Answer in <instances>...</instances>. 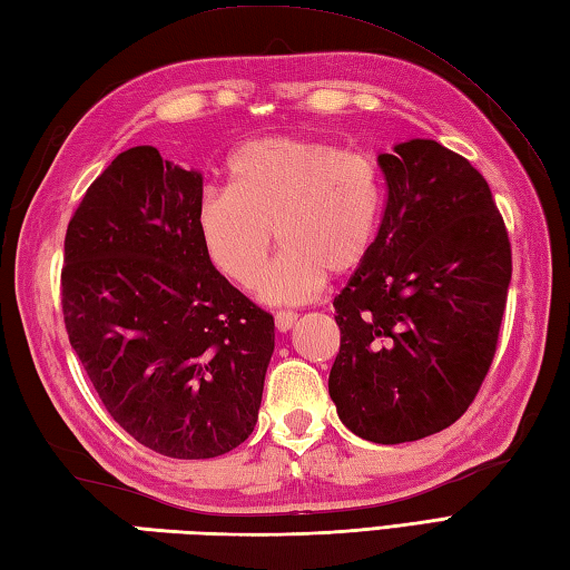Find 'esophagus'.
<instances>
[{
  "label": "esophagus",
  "instance_id": "esophagus-1",
  "mask_svg": "<svg viewBox=\"0 0 570 570\" xmlns=\"http://www.w3.org/2000/svg\"><path fill=\"white\" fill-rule=\"evenodd\" d=\"M296 321H298V316H296L294 311H276V316H274V323H276L278 333H286V331H292Z\"/></svg>",
  "mask_w": 570,
  "mask_h": 570
}]
</instances>
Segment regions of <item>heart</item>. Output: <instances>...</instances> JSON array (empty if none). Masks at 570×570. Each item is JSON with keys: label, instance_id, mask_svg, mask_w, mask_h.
Listing matches in <instances>:
<instances>
[{"label": "heart", "instance_id": "1", "mask_svg": "<svg viewBox=\"0 0 570 570\" xmlns=\"http://www.w3.org/2000/svg\"><path fill=\"white\" fill-rule=\"evenodd\" d=\"M227 190H205L196 225L213 266L252 288L274 249L286 247L262 278L272 304L316 298L328 272L350 274L372 249L382 213V178L367 156L328 141L266 137L227 164Z\"/></svg>", "mask_w": 570, "mask_h": 570}]
</instances>
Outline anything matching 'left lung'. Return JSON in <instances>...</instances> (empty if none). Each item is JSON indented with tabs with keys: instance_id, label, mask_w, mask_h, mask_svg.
Returning <instances> with one entry per match:
<instances>
[{
	"instance_id": "8db88e82",
	"label": "left lung",
	"mask_w": 570,
	"mask_h": 570,
	"mask_svg": "<svg viewBox=\"0 0 570 570\" xmlns=\"http://www.w3.org/2000/svg\"><path fill=\"white\" fill-rule=\"evenodd\" d=\"M386 208L335 296L328 392L372 443L426 439L465 414L498 350L512 245L488 180L433 139L380 154Z\"/></svg>"
}]
</instances>
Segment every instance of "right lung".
Masks as SVG:
<instances>
[{"label": "right lung", "mask_w": 570, "mask_h": 570, "mask_svg": "<svg viewBox=\"0 0 570 570\" xmlns=\"http://www.w3.org/2000/svg\"><path fill=\"white\" fill-rule=\"evenodd\" d=\"M200 198L198 171L122 151L72 213L60 269L68 341L107 414L180 460L249 439L274 353V318L203 249Z\"/></svg>", "instance_id": "right-lung-1"}]
</instances>
